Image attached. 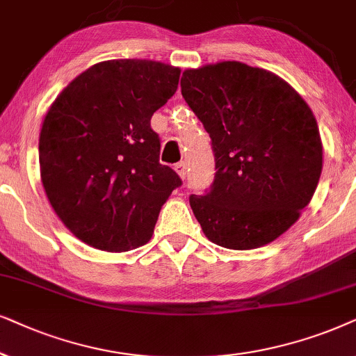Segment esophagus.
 <instances>
[{
    "label": "esophagus",
    "instance_id": "obj_1",
    "mask_svg": "<svg viewBox=\"0 0 356 356\" xmlns=\"http://www.w3.org/2000/svg\"><path fill=\"white\" fill-rule=\"evenodd\" d=\"M174 169H175V172L179 174V177H181V179H186L187 177V164L184 163V161H181V163L175 164Z\"/></svg>",
    "mask_w": 356,
    "mask_h": 356
}]
</instances>
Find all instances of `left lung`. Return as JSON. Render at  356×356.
Returning <instances> with one entry per match:
<instances>
[{
    "mask_svg": "<svg viewBox=\"0 0 356 356\" xmlns=\"http://www.w3.org/2000/svg\"><path fill=\"white\" fill-rule=\"evenodd\" d=\"M182 96L210 134L215 181L191 195L211 243L257 249L295 225L322 172V141L305 99L272 71L241 61L186 70Z\"/></svg>",
    "mask_w": 356,
    "mask_h": 356,
    "instance_id": "left-lung-1",
    "label": "left lung"
}]
</instances>
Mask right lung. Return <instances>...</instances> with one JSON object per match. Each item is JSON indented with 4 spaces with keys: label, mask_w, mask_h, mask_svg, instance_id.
Instances as JSON below:
<instances>
[{
    "label": "right lung",
    "mask_w": 356,
    "mask_h": 356,
    "mask_svg": "<svg viewBox=\"0 0 356 356\" xmlns=\"http://www.w3.org/2000/svg\"><path fill=\"white\" fill-rule=\"evenodd\" d=\"M181 70L153 60H107L76 76L44 118L40 177L63 225L91 248L148 243L181 177L159 163L151 117L174 96Z\"/></svg>",
    "instance_id": "add662e5"
}]
</instances>
